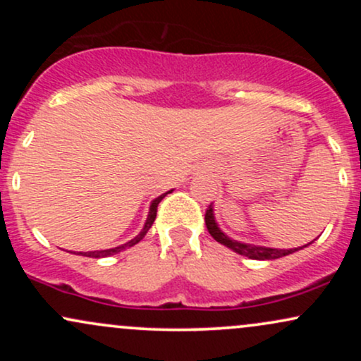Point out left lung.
Here are the masks:
<instances>
[{
    "mask_svg": "<svg viewBox=\"0 0 361 361\" xmlns=\"http://www.w3.org/2000/svg\"><path fill=\"white\" fill-rule=\"evenodd\" d=\"M205 226L215 241L224 244V246L229 247V250H233L234 252H238V255H241V256H246V258H250V259H261V261L263 259H279V258H283V256L292 255V252H295L299 250H304V247H307L309 244H312V241H310L309 244H305V246H302V247H293V250H276V247H267V246H258V244L235 241V239L229 238V235L224 233V231H221L217 221H215L212 204H210L209 210H207V214H205Z\"/></svg>",
    "mask_w": 361,
    "mask_h": 361,
    "instance_id": "left-lung-1",
    "label": "left lung"
}]
</instances>
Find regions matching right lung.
<instances>
[{"instance_id":"right-lung-1","label":"right lung","mask_w":361,"mask_h":361,"mask_svg":"<svg viewBox=\"0 0 361 361\" xmlns=\"http://www.w3.org/2000/svg\"><path fill=\"white\" fill-rule=\"evenodd\" d=\"M173 190H169V192H166V193H163V195H159V197L157 198H154V200L151 202V207H149V214H147V219H146V222H144V227H142V231H140V233L135 235L134 239H130V241L128 243H126V244H122V246H117V247H110V250H100V251H88V252H80L81 256H88V258H106V256H111V255H117V252H120V251H123V250H127V247H132L134 246V244H137L140 239L144 238V235L147 234V231L151 229V226H152V222H154V219H156V212H157V205H159V202L163 200L164 197H166L168 193H171Z\"/></svg>"}]
</instances>
